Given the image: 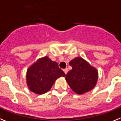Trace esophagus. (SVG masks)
<instances>
[{"label": "esophagus", "instance_id": "obj_1", "mask_svg": "<svg viewBox=\"0 0 121 121\" xmlns=\"http://www.w3.org/2000/svg\"><path fill=\"white\" fill-rule=\"evenodd\" d=\"M63 70H64V73H65V74L66 75L67 73V72H68V69H64Z\"/></svg>", "mask_w": 121, "mask_h": 121}]
</instances>
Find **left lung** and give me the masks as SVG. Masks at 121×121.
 <instances>
[{"label": "left lung", "instance_id": "8db88e82", "mask_svg": "<svg viewBox=\"0 0 121 121\" xmlns=\"http://www.w3.org/2000/svg\"><path fill=\"white\" fill-rule=\"evenodd\" d=\"M72 69L65 76L67 82L75 93L82 95L91 90L96 85L98 73L96 68L80 57L70 61Z\"/></svg>", "mask_w": 121, "mask_h": 121}]
</instances>
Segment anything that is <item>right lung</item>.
Listing matches in <instances>:
<instances>
[{
	"mask_svg": "<svg viewBox=\"0 0 121 121\" xmlns=\"http://www.w3.org/2000/svg\"><path fill=\"white\" fill-rule=\"evenodd\" d=\"M65 73L59 69L58 64L48 56L39 59L28 69L26 83L30 90L36 94L46 93L51 88L55 81Z\"/></svg>",
	"mask_w": 121,
	"mask_h": 121,
	"instance_id": "1",
	"label": "right lung"
}]
</instances>
